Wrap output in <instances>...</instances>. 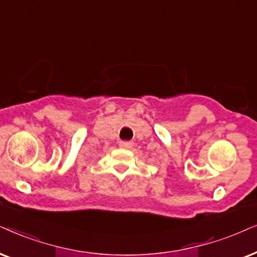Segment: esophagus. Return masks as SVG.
Listing matches in <instances>:
<instances>
[{
	"label": "esophagus",
	"instance_id": "34e87169",
	"mask_svg": "<svg viewBox=\"0 0 257 257\" xmlns=\"http://www.w3.org/2000/svg\"><path fill=\"white\" fill-rule=\"evenodd\" d=\"M118 145H119V147L124 148V149H131L133 146H134V144H133L132 141H121Z\"/></svg>",
	"mask_w": 257,
	"mask_h": 257
}]
</instances>
